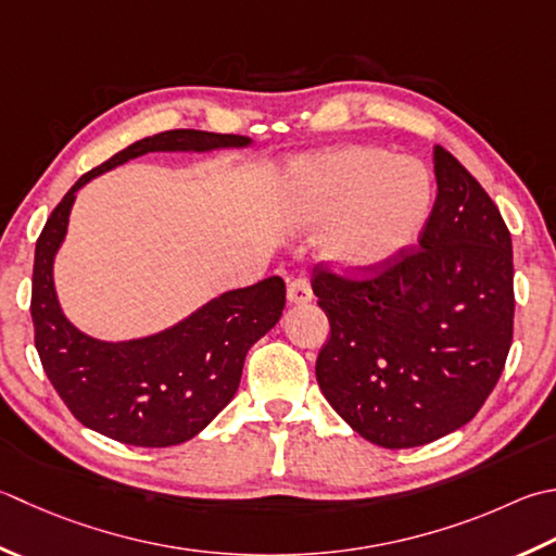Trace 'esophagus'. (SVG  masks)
<instances>
[{"mask_svg":"<svg viewBox=\"0 0 556 556\" xmlns=\"http://www.w3.org/2000/svg\"><path fill=\"white\" fill-rule=\"evenodd\" d=\"M287 299L289 303H308L313 299L311 281L306 277H291L287 285Z\"/></svg>","mask_w":556,"mask_h":556,"instance_id":"esophagus-1","label":"esophagus"}]
</instances>
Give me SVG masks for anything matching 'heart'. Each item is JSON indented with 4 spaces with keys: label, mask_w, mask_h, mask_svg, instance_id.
Segmentation results:
<instances>
[{
    "label": "heart",
    "mask_w": 556,
    "mask_h": 556,
    "mask_svg": "<svg viewBox=\"0 0 556 556\" xmlns=\"http://www.w3.org/2000/svg\"><path fill=\"white\" fill-rule=\"evenodd\" d=\"M433 185L424 163L378 147H340L296 161L281 212L299 231L323 233V250L352 275H371L417 241Z\"/></svg>",
    "instance_id": "b5f03b06"
}]
</instances>
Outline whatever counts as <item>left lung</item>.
Here are the masks:
<instances>
[{
    "label": "left lung",
    "mask_w": 556,
    "mask_h": 556,
    "mask_svg": "<svg viewBox=\"0 0 556 556\" xmlns=\"http://www.w3.org/2000/svg\"><path fill=\"white\" fill-rule=\"evenodd\" d=\"M437 202L376 277L313 269L330 320L315 362L325 400L383 448H415L465 427L492 393L514 340V250L496 204L463 163L433 147Z\"/></svg>",
    "instance_id": "8db88e82"
}]
</instances>
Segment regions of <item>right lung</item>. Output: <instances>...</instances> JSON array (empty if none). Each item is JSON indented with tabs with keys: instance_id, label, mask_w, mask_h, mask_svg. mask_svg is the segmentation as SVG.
<instances>
[{
	"instance_id": "right-lung-1",
	"label": "right lung",
	"mask_w": 556,
	"mask_h": 556,
	"mask_svg": "<svg viewBox=\"0 0 556 556\" xmlns=\"http://www.w3.org/2000/svg\"><path fill=\"white\" fill-rule=\"evenodd\" d=\"M241 135L168 129L139 139L84 173L54 206L36 243L30 318L36 350L52 388L84 427L141 448L190 441L236 395L250 346L281 318L287 287L267 277L226 291L159 334L101 342L64 318L52 285L54 253L64 241L76 190L91 178L149 151H212L248 147Z\"/></svg>"
}]
</instances>
